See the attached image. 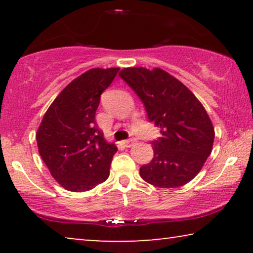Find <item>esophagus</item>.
Listing matches in <instances>:
<instances>
[{
  "label": "esophagus",
  "mask_w": 253,
  "mask_h": 253,
  "mask_svg": "<svg viewBox=\"0 0 253 253\" xmlns=\"http://www.w3.org/2000/svg\"><path fill=\"white\" fill-rule=\"evenodd\" d=\"M134 143H136V139H126V140H123L122 141V144L126 147H131Z\"/></svg>",
  "instance_id": "esophagus-1"
}]
</instances>
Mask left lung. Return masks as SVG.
Segmentation results:
<instances>
[{"label": "left lung", "instance_id": "obj_1", "mask_svg": "<svg viewBox=\"0 0 253 253\" xmlns=\"http://www.w3.org/2000/svg\"><path fill=\"white\" fill-rule=\"evenodd\" d=\"M120 77L137 93L147 116L160 127L154 157L140 168L144 181L178 188L202 170L214 143V127L202 102L174 76L160 68H124Z\"/></svg>", "mask_w": 253, "mask_h": 253}]
</instances>
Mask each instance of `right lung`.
Here are the masks:
<instances>
[{"label": "right lung", "instance_id": "right-lung-1", "mask_svg": "<svg viewBox=\"0 0 253 253\" xmlns=\"http://www.w3.org/2000/svg\"><path fill=\"white\" fill-rule=\"evenodd\" d=\"M120 68H93L62 89L37 131L38 150L50 175L72 192L88 191L109 176L115 144L95 124L100 95Z\"/></svg>", "mask_w": 253, "mask_h": 253}]
</instances>
